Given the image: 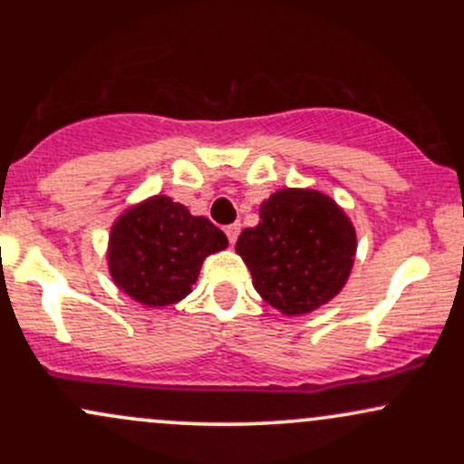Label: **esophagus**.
<instances>
[{
	"label": "esophagus",
	"mask_w": 464,
	"mask_h": 464,
	"mask_svg": "<svg viewBox=\"0 0 464 464\" xmlns=\"http://www.w3.org/2000/svg\"><path fill=\"white\" fill-rule=\"evenodd\" d=\"M225 233H227L228 242L236 244V239H237V236H239V225H237V222H236V225H228V227H225Z\"/></svg>",
	"instance_id": "1"
}]
</instances>
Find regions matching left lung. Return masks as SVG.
Here are the masks:
<instances>
[{"mask_svg":"<svg viewBox=\"0 0 464 464\" xmlns=\"http://www.w3.org/2000/svg\"><path fill=\"white\" fill-rule=\"evenodd\" d=\"M259 218L239 233L236 250L262 299L285 316L332 301L355 257V228L344 211L316 189H279L262 202Z\"/></svg>","mask_w":464,"mask_h":464,"instance_id":"left-lung-1","label":"left lung"}]
</instances>
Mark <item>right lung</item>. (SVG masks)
Returning a JSON list of instances; mask_svg holds the SVG:
<instances>
[{
	"mask_svg": "<svg viewBox=\"0 0 464 464\" xmlns=\"http://www.w3.org/2000/svg\"><path fill=\"white\" fill-rule=\"evenodd\" d=\"M227 244L207 218L191 216L169 196H152L117 218L109 270L115 285L141 305H172L189 295L207 255Z\"/></svg>",
	"mask_w": 464,
	"mask_h": 464,
	"instance_id": "obj_1",
	"label": "right lung"
}]
</instances>
